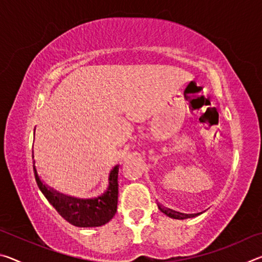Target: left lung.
Segmentation results:
<instances>
[{
	"label": "left lung",
	"instance_id": "8db88e82",
	"mask_svg": "<svg viewBox=\"0 0 262 262\" xmlns=\"http://www.w3.org/2000/svg\"><path fill=\"white\" fill-rule=\"evenodd\" d=\"M158 208L159 210H161L162 212H164L166 216L171 217V219H174V220H186V219H190V217H195V216H199L201 215L202 212L205 211H201V212H196V214H183V212H179V211H174L172 209H168V208H165L163 207L162 205H159L158 203Z\"/></svg>",
	"mask_w": 262,
	"mask_h": 262
}]
</instances>
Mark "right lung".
Here are the masks:
<instances>
[{"mask_svg": "<svg viewBox=\"0 0 262 262\" xmlns=\"http://www.w3.org/2000/svg\"><path fill=\"white\" fill-rule=\"evenodd\" d=\"M35 130V129H34ZM32 158L34 155L32 151ZM33 171L35 181L39 189L45 195L48 202L55 208L56 211L78 228L101 227L113 219L118 206V174L119 165H115L108 174V186L99 196L91 199H79L57 192L56 189L47 186L38 174L35 162L33 161Z\"/></svg>", "mask_w": 262, "mask_h": 262, "instance_id": "right-lung-1", "label": "right lung"}]
</instances>
